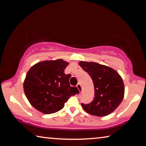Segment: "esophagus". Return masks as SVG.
Here are the masks:
<instances>
[{"label": "esophagus", "instance_id": "1", "mask_svg": "<svg viewBox=\"0 0 146 146\" xmlns=\"http://www.w3.org/2000/svg\"><path fill=\"white\" fill-rule=\"evenodd\" d=\"M76 88H78V91H79V92H80V93H82V86H81V85L80 84H78L76 85Z\"/></svg>", "mask_w": 146, "mask_h": 146}]
</instances>
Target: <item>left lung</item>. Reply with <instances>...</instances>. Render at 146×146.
<instances>
[{
    "mask_svg": "<svg viewBox=\"0 0 146 146\" xmlns=\"http://www.w3.org/2000/svg\"><path fill=\"white\" fill-rule=\"evenodd\" d=\"M79 65L90 75L95 95L89 104H83L85 111L91 115L104 117L117 109L124 96V84L121 76L114 69L93 62L80 61Z\"/></svg>",
    "mask_w": 146,
    "mask_h": 146,
    "instance_id": "1",
    "label": "left lung"
}]
</instances>
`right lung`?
I'll list each match as a JSON object with an SVG mask.
<instances>
[{
    "label": "right lung",
    "instance_id": "1",
    "mask_svg": "<svg viewBox=\"0 0 146 146\" xmlns=\"http://www.w3.org/2000/svg\"><path fill=\"white\" fill-rule=\"evenodd\" d=\"M69 62L62 59L39 62L29 69L23 83L26 98L36 110L44 114L58 111L71 96L78 93L71 87V75L64 70Z\"/></svg>",
    "mask_w": 146,
    "mask_h": 146
}]
</instances>
